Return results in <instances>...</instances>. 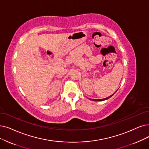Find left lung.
Segmentation results:
<instances>
[{
  "label": "left lung",
  "mask_w": 149,
  "mask_h": 149,
  "mask_svg": "<svg viewBox=\"0 0 149 149\" xmlns=\"http://www.w3.org/2000/svg\"><path fill=\"white\" fill-rule=\"evenodd\" d=\"M117 90H118V89H117ZM117 92V91H116ZM116 93V92H115ZM114 93H113L112 95H111V96H109V97H107V98H103V99H98V100H92L93 101H95V102H101V101H104V100H108V99H109V98H111L112 96H113V95H114Z\"/></svg>",
  "instance_id": "left-lung-1"
}]
</instances>
